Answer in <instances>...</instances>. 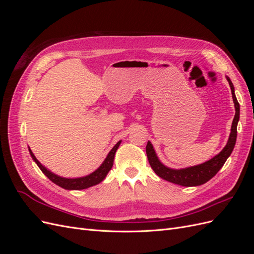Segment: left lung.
Instances as JSON below:
<instances>
[{"label":"left lung","instance_id":"8db88e82","mask_svg":"<svg viewBox=\"0 0 254 254\" xmlns=\"http://www.w3.org/2000/svg\"><path fill=\"white\" fill-rule=\"evenodd\" d=\"M227 80L232 92V97L235 106V115L232 122L231 133H230L229 141L226 145V147L222 149L217 156H215L213 159L209 160L203 164L183 168V170H172V168H168L160 162L158 157L156 156L155 150H153L151 143L148 142L147 145H146V153H147L148 162L153 172L162 179L170 181L172 183L179 184V186L182 187L201 186V184L212 179L213 177L218 173L222 165L225 164L229 156L231 155L237 136V123L238 120H240V104H238L236 99L234 93V87L231 79L227 77Z\"/></svg>","mask_w":254,"mask_h":254}]
</instances>
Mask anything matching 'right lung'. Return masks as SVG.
<instances>
[{"mask_svg":"<svg viewBox=\"0 0 254 254\" xmlns=\"http://www.w3.org/2000/svg\"><path fill=\"white\" fill-rule=\"evenodd\" d=\"M121 144V141L115 144L114 147L110 150V152L107 156L106 160L104 161V163L99 166L97 170L92 173L86 177H81V178H75V179H67V178H63V177H59L55 174L51 173L48 168H45L39 161L36 159V157L34 156V153L32 152V150L29 149L30 156L34 159L35 162L37 163V165L39 166L40 170L42 171V173L48 177V178L53 181L54 183H56L57 186L64 188L65 190H83V189H88L90 187H93L98 184L99 182H102L105 177L107 176V174L109 173V171L111 170V167L113 165V159L115 156V151L119 148V146Z\"/></svg>","mask_w":254,"mask_h":254,"instance_id":"obj_1","label":"right lung"}]
</instances>
